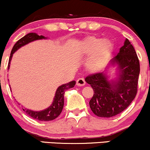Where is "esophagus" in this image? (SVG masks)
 I'll use <instances>...</instances> for the list:
<instances>
[{
  "mask_svg": "<svg viewBox=\"0 0 150 150\" xmlns=\"http://www.w3.org/2000/svg\"><path fill=\"white\" fill-rule=\"evenodd\" d=\"M85 83V81L83 78H79L76 81V85L78 86H84Z\"/></svg>",
  "mask_w": 150,
  "mask_h": 150,
  "instance_id": "34e87169",
  "label": "esophagus"
}]
</instances>
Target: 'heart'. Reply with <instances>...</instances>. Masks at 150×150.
I'll list each match as a JSON object with an SVG mask.
<instances>
[{"instance_id":"b5f03b06","label":"heart","mask_w":150,"mask_h":150,"mask_svg":"<svg viewBox=\"0 0 150 150\" xmlns=\"http://www.w3.org/2000/svg\"><path fill=\"white\" fill-rule=\"evenodd\" d=\"M81 51L88 56L95 54L88 63L89 68L96 69L99 67L109 54L112 48L110 41L98 38H89L81 42Z\"/></svg>"}]
</instances>
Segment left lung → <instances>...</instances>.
Returning a JSON list of instances; mask_svg holds the SVG:
<instances>
[{"mask_svg":"<svg viewBox=\"0 0 150 150\" xmlns=\"http://www.w3.org/2000/svg\"><path fill=\"white\" fill-rule=\"evenodd\" d=\"M111 63H117L120 69L117 82H109L103 73L92 74L85 78L93 90L90 108L100 117H111L120 114L128 107L137 93L140 63L128 39Z\"/></svg>","mask_w":150,"mask_h":150,"instance_id":"obj_1","label":"left lung"}]
</instances>
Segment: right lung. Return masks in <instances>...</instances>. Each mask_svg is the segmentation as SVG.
Wrapping results in <instances>:
<instances>
[{
  "label": "right lung",
  "mask_w": 150,
  "mask_h": 150,
  "mask_svg": "<svg viewBox=\"0 0 150 150\" xmlns=\"http://www.w3.org/2000/svg\"><path fill=\"white\" fill-rule=\"evenodd\" d=\"M44 36L42 35H38L36 33H30L26 35L25 36L22 38L20 40L18 41L14 45L13 48H12L11 54H10L9 63H8V69L9 68L10 66V61L11 60V57L13 56V54L20 48V47L24 46L28 43L33 41L37 40H41V39H44ZM76 84L75 81L69 82V83L65 84L59 87L57 89L56 93H55V96L54 98V101H53L52 104H51L50 107H48L47 109L42 110V111H33V110H28V109H24L22 108L24 112H26V115L30 116V117L35 119V120H39V121H44V122H48V121H51L56 119L57 117L59 116L61 114V111H62L63 105H64V93L65 91L68 89L72 88L74 87Z\"/></svg>",
  "instance_id": "add662e5"
}]
</instances>
